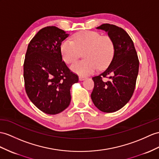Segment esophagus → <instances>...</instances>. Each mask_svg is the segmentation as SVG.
<instances>
[{
	"label": "esophagus",
	"mask_w": 159,
	"mask_h": 159,
	"mask_svg": "<svg viewBox=\"0 0 159 159\" xmlns=\"http://www.w3.org/2000/svg\"><path fill=\"white\" fill-rule=\"evenodd\" d=\"M86 78V77H84V76H80V77H79V80H80V81L84 80Z\"/></svg>",
	"instance_id": "esophagus-1"
}]
</instances>
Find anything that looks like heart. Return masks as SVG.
<instances>
[{
    "label": "heart",
    "mask_w": 159,
    "mask_h": 159,
    "mask_svg": "<svg viewBox=\"0 0 159 159\" xmlns=\"http://www.w3.org/2000/svg\"><path fill=\"white\" fill-rule=\"evenodd\" d=\"M83 52L85 59L73 64L71 69L77 74L88 75L109 66L115 53L114 42L109 36L84 31L75 34L73 42L65 40L61 44L62 58L67 64L74 63Z\"/></svg>",
    "instance_id": "obj_1"
}]
</instances>
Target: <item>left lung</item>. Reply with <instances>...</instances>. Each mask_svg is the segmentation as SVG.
<instances>
[{"label":"left lung","instance_id":"8db88e82","mask_svg":"<svg viewBox=\"0 0 159 159\" xmlns=\"http://www.w3.org/2000/svg\"><path fill=\"white\" fill-rule=\"evenodd\" d=\"M96 28L108 32L114 42L115 53L106 70L92 77L94 87L91 98L100 111L113 113L124 107L134 94L139 59L132 40L123 28L109 24ZM104 77L110 80L104 81Z\"/></svg>","mask_w":159,"mask_h":159}]
</instances>
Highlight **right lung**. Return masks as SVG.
I'll use <instances>...</instances> for the list:
<instances>
[{
	"mask_svg": "<svg viewBox=\"0 0 159 159\" xmlns=\"http://www.w3.org/2000/svg\"><path fill=\"white\" fill-rule=\"evenodd\" d=\"M69 36L55 26L41 29L31 40L24 63L26 94L38 109L49 115L61 113L71 102L70 88L78 75L62 60L61 44Z\"/></svg>",
	"mask_w": 159,
	"mask_h": 159,
	"instance_id": "add662e5",
	"label": "right lung"
}]
</instances>
